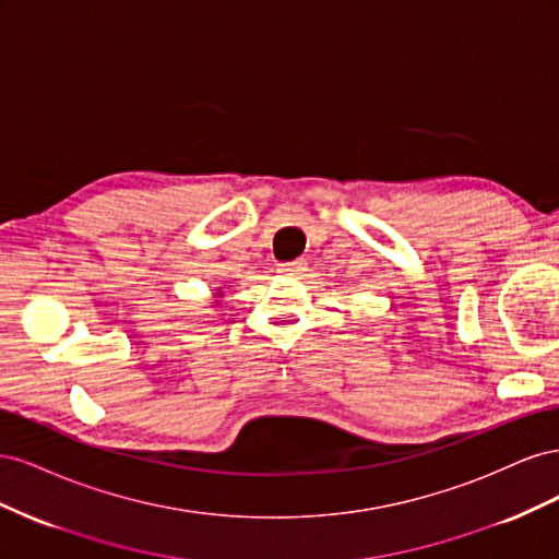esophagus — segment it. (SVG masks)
<instances>
[{
  "label": "esophagus",
  "mask_w": 559,
  "mask_h": 559,
  "mask_svg": "<svg viewBox=\"0 0 559 559\" xmlns=\"http://www.w3.org/2000/svg\"><path fill=\"white\" fill-rule=\"evenodd\" d=\"M280 270L286 275H300L302 270H306V261L302 259H296V261H286V263H280Z\"/></svg>",
  "instance_id": "obj_1"
}]
</instances>
